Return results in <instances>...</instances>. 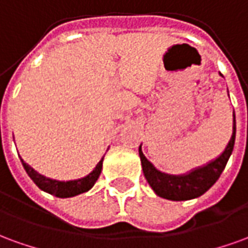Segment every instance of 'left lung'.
Segmentation results:
<instances>
[{
  "instance_id": "obj_1",
  "label": "left lung",
  "mask_w": 248,
  "mask_h": 248,
  "mask_svg": "<svg viewBox=\"0 0 248 248\" xmlns=\"http://www.w3.org/2000/svg\"><path fill=\"white\" fill-rule=\"evenodd\" d=\"M232 121V135L231 140L226 146L224 151L215 158L214 161L208 162L204 166L197 167L187 174L182 175H171L159 170H156L154 165L143 155L140 146V156L142 163V170L145 174L146 181L149 182L151 188L154 190L158 197L165 198L169 201H188L203 195L214 183L218 181L220 174L227 165L230 155L232 153L235 143V133H236V122Z\"/></svg>"
}]
</instances>
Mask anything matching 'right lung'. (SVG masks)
I'll return each mask as SVG.
<instances>
[{"mask_svg": "<svg viewBox=\"0 0 248 248\" xmlns=\"http://www.w3.org/2000/svg\"><path fill=\"white\" fill-rule=\"evenodd\" d=\"M21 162H22L25 171L28 172V175L31 178V181L40 187L42 191L49 192L51 195L58 198H71L79 195L82 192L89 191L94 186V183L97 182L98 177L102 171L103 158L98 162L95 169L90 174H87L86 177L74 179V181H66V182L65 181H57V179L46 178L45 175H41L40 172L35 171L33 167H30L26 162H24L22 158H21Z\"/></svg>", "mask_w": 248, "mask_h": 248, "instance_id": "obj_1", "label": "right lung"}]
</instances>
